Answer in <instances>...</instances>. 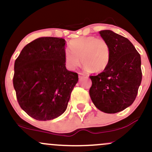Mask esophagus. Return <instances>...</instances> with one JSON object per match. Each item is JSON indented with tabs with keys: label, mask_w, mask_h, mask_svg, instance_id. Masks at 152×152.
Returning <instances> with one entry per match:
<instances>
[{
	"label": "esophagus",
	"mask_w": 152,
	"mask_h": 152,
	"mask_svg": "<svg viewBox=\"0 0 152 152\" xmlns=\"http://www.w3.org/2000/svg\"><path fill=\"white\" fill-rule=\"evenodd\" d=\"M85 76H86V75H85L84 74H82V73H78V77H79L80 78L85 77Z\"/></svg>",
	"instance_id": "1"
}]
</instances>
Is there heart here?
Returning a JSON list of instances; mask_svg holds the SVG:
<instances>
[{
    "label": "heart",
    "instance_id": "b5f03b06",
    "mask_svg": "<svg viewBox=\"0 0 152 152\" xmlns=\"http://www.w3.org/2000/svg\"><path fill=\"white\" fill-rule=\"evenodd\" d=\"M70 50L64 53V61L68 69L73 70L81 62L86 71L102 72L109 65L110 48L104 39L95 36H83L71 40Z\"/></svg>",
    "mask_w": 152,
    "mask_h": 152
}]
</instances>
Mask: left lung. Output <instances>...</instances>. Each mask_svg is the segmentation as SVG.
Returning a JSON list of instances; mask_svg holds the SVG:
<instances>
[{
	"mask_svg": "<svg viewBox=\"0 0 152 152\" xmlns=\"http://www.w3.org/2000/svg\"><path fill=\"white\" fill-rule=\"evenodd\" d=\"M100 35L109 44L110 59L105 70L90 76L89 95L97 109L115 114L132 105L142 78L141 56L129 40L110 30Z\"/></svg>",
	"mask_w": 152,
	"mask_h": 152,
	"instance_id": "left-lung-1",
	"label": "left lung"
}]
</instances>
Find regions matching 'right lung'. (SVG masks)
<instances>
[{
	"label": "right lung",
	"mask_w": 152,
	"mask_h": 152,
	"mask_svg": "<svg viewBox=\"0 0 152 152\" xmlns=\"http://www.w3.org/2000/svg\"><path fill=\"white\" fill-rule=\"evenodd\" d=\"M66 41L42 37L28 43L14 64L13 83L20 108L38 121L61 116L78 82L64 61Z\"/></svg>",
	"instance_id": "add662e5"
}]
</instances>
